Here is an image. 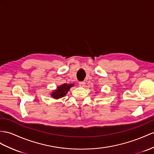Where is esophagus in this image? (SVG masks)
<instances>
[{"instance_id": "esophagus-1", "label": "esophagus", "mask_w": 154, "mask_h": 154, "mask_svg": "<svg viewBox=\"0 0 154 154\" xmlns=\"http://www.w3.org/2000/svg\"><path fill=\"white\" fill-rule=\"evenodd\" d=\"M79 86H81V87H82V86H85V82H84V81H81V82H79Z\"/></svg>"}]
</instances>
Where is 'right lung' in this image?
<instances>
[{"label":"right lung","mask_w":154,"mask_h":154,"mask_svg":"<svg viewBox=\"0 0 154 154\" xmlns=\"http://www.w3.org/2000/svg\"><path fill=\"white\" fill-rule=\"evenodd\" d=\"M73 86V84H63L60 86H58L57 89L54 90L52 94H51V96H52L54 99H60V98L65 96L66 94L69 91L70 88L72 87Z\"/></svg>","instance_id":"1"}]
</instances>
